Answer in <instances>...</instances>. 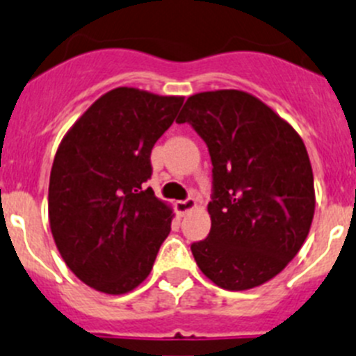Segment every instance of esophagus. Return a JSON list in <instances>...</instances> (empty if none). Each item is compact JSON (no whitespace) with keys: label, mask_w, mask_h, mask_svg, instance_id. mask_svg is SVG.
Returning <instances> with one entry per match:
<instances>
[{"label":"esophagus","mask_w":356,"mask_h":356,"mask_svg":"<svg viewBox=\"0 0 356 356\" xmlns=\"http://www.w3.org/2000/svg\"><path fill=\"white\" fill-rule=\"evenodd\" d=\"M175 206L176 211L180 213V215H185V213H188L191 209H194L195 206H197V201H195L194 197H187L185 201H176Z\"/></svg>","instance_id":"34e87169"}]
</instances>
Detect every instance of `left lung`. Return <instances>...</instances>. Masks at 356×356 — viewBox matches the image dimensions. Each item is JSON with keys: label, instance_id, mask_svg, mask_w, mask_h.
<instances>
[{"label": "left lung", "instance_id": "8db88e82", "mask_svg": "<svg viewBox=\"0 0 356 356\" xmlns=\"http://www.w3.org/2000/svg\"><path fill=\"white\" fill-rule=\"evenodd\" d=\"M176 122L194 127L213 164L211 231L191 246L199 269L234 292L269 282L299 253L313 222V169L304 141L243 90L194 94Z\"/></svg>", "mask_w": 356, "mask_h": 356}]
</instances>
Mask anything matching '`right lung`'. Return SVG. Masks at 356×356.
<instances>
[{
  "mask_svg": "<svg viewBox=\"0 0 356 356\" xmlns=\"http://www.w3.org/2000/svg\"><path fill=\"white\" fill-rule=\"evenodd\" d=\"M184 97L118 87L101 96L57 148L49 220L66 266L86 285L131 292L147 280L171 231V208L145 181L155 141Z\"/></svg>",
  "mask_w": 356,
  "mask_h": 356,
  "instance_id": "add662e5",
  "label": "right lung"
}]
</instances>
